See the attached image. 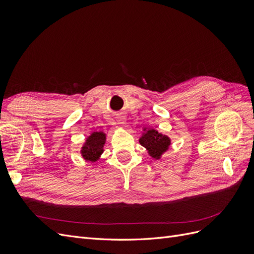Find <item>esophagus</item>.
<instances>
[{
  "instance_id": "1",
  "label": "esophagus",
  "mask_w": 254,
  "mask_h": 254,
  "mask_svg": "<svg viewBox=\"0 0 254 254\" xmlns=\"http://www.w3.org/2000/svg\"><path fill=\"white\" fill-rule=\"evenodd\" d=\"M118 123L120 125H123V124H125V121H124V118H119L118 119Z\"/></svg>"
}]
</instances>
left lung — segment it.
<instances>
[{"mask_svg":"<svg viewBox=\"0 0 254 254\" xmlns=\"http://www.w3.org/2000/svg\"><path fill=\"white\" fill-rule=\"evenodd\" d=\"M140 144L148 150V153L155 159H160L161 155L168 149L171 145L170 137L159 133L155 129H149L140 137Z\"/></svg>","mask_w":254,"mask_h":254,"instance_id":"left-lung-1","label":"left lung"}]
</instances>
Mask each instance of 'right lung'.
<instances>
[{"label": "right lung", "mask_w": 254, "mask_h": 254, "mask_svg": "<svg viewBox=\"0 0 254 254\" xmlns=\"http://www.w3.org/2000/svg\"><path fill=\"white\" fill-rule=\"evenodd\" d=\"M106 142V134L102 131L93 132L88 139L81 148V156L83 159L91 162H95L99 159V156L104 151V145Z\"/></svg>", "instance_id": "1"}]
</instances>
